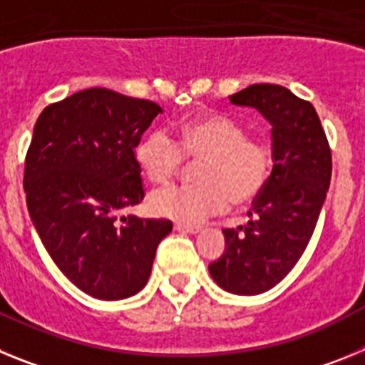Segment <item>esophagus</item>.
<instances>
[{
    "label": "esophagus",
    "mask_w": 365,
    "mask_h": 365,
    "mask_svg": "<svg viewBox=\"0 0 365 365\" xmlns=\"http://www.w3.org/2000/svg\"><path fill=\"white\" fill-rule=\"evenodd\" d=\"M175 230L182 232V234H197L201 228L192 227V225H185V222H175Z\"/></svg>",
    "instance_id": "esophagus-1"
}]
</instances>
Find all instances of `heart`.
<instances>
[{
	"label": "heart",
	"instance_id": "b5f03b06",
	"mask_svg": "<svg viewBox=\"0 0 365 365\" xmlns=\"http://www.w3.org/2000/svg\"><path fill=\"white\" fill-rule=\"evenodd\" d=\"M135 157L155 182H168L185 166L199 164V185H173L155 190L153 214L195 225L227 208L245 206L259 197L270 179L274 153L269 143L248 137L241 122L222 113H202L180 122L177 143L166 130H151L138 140Z\"/></svg>",
	"mask_w": 365,
	"mask_h": 365
}]
</instances>
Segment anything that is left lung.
<instances>
[{
	"instance_id": "obj_1",
	"label": "left lung",
	"mask_w": 365,
	"mask_h": 365,
	"mask_svg": "<svg viewBox=\"0 0 365 365\" xmlns=\"http://www.w3.org/2000/svg\"><path fill=\"white\" fill-rule=\"evenodd\" d=\"M272 125L274 166L252 219L222 230L227 248L208 265L212 278L232 294L254 296L278 285L298 263L325 202L333 159L327 137L311 102L287 87L254 83L230 96Z\"/></svg>"
}]
</instances>
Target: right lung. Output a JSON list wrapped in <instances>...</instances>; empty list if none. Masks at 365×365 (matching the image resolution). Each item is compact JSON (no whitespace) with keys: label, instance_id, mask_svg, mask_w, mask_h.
Segmentation results:
<instances>
[{"label":"right lung","instance_id":"obj_1","mask_svg":"<svg viewBox=\"0 0 365 365\" xmlns=\"http://www.w3.org/2000/svg\"><path fill=\"white\" fill-rule=\"evenodd\" d=\"M163 113L151 100L91 87L38 117L25 157L27 208L41 243L80 291L124 299L148 283L168 219L122 208L144 199L135 148Z\"/></svg>","mask_w":365,"mask_h":365}]
</instances>
